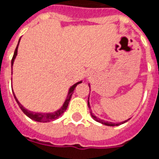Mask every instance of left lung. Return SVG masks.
Instances as JSON below:
<instances>
[{
    "mask_svg": "<svg viewBox=\"0 0 159 159\" xmlns=\"http://www.w3.org/2000/svg\"><path fill=\"white\" fill-rule=\"evenodd\" d=\"M89 87H90V84H89ZM87 104H88V107L91 109L90 103H89V98H88V102H87ZM90 113H91V116H92V118H93L95 121H97V122H98V123L103 124V125H108V126H116V125H121V124H124V123H125V122H127L128 120L130 119H128L127 120H125V121H123V122H120V123H111V122L105 121V120L99 119V118H97V117L93 113V111H91V110H90Z\"/></svg>",
    "mask_w": 159,
    "mask_h": 159,
    "instance_id": "obj_1",
    "label": "left lung"
}]
</instances>
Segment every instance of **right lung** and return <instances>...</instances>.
Instances as JSON below:
<instances>
[{"label": "right lung", "instance_id": "add662e5", "mask_svg": "<svg viewBox=\"0 0 159 159\" xmlns=\"http://www.w3.org/2000/svg\"><path fill=\"white\" fill-rule=\"evenodd\" d=\"M20 40V39L19 41H18V45H17V47H16V48H15L14 56H13V59H12V61H11V67H13V65H14V62H15V58H16V55H17V52H18V46H19ZM80 83H82V80L77 82V83H75L74 85H73V86L69 88L68 93H67L66 98L64 104L62 105V107H61L59 110H57V111H52V112H44V113H43V112H35V111H29V110H27V108H25V107H23L22 105L19 102V100L17 99L16 97H15L14 92H13V93H14L15 100H16V102H17V104H18V106L20 107V108L21 109V111H22L25 114L27 115L28 118H30L31 119L34 120V121H37V122L47 123V122L53 121V120H55V119H59L61 115L64 113V111L66 110V108H67V107H68L69 101H70L71 97H72V95H73V91H74V89H75V87H76L79 84H80Z\"/></svg>", "mask_w": 159, "mask_h": 159}]
</instances>
